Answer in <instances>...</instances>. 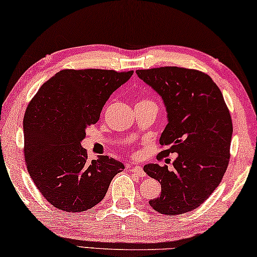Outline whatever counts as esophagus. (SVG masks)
Returning a JSON list of instances; mask_svg holds the SVG:
<instances>
[{"label": "esophagus", "mask_w": 257, "mask_h": 257, "mask_svg": "<svg viewBox=\"0 0 257 257\" xmlns=\"http://www.w3.org/2000/svg\"><path fill=\"white\" fill-rule=\"evenodd\" d=\"M128 167L131 168V171L133 172V173H136L137 175H138V177H142V178L146 177V173L144 172L142 166H138V165H137V166H132V165H130Z\"/></svg>", "instance_id": "1"}]
</instances>
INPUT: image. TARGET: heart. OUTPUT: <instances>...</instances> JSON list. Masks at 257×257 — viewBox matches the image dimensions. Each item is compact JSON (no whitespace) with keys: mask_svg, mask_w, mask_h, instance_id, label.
I'll use <instances>...</instances> for the list:
<instances>
[{"mask_svg":"<svg viewBox=\"0 0 257 257\" xmlns=\"http://www.w3.org/2000/svg\"><path fill=\"white\" fill-rule=\"evenodd\" d=\"M147 101L150 103V100H142V101H139V103H147Z\"/></svg>","mask_w":257,"mask_h":257,"instance_id":"obj_1","label":"heart"}]
</instances>
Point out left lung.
<instances>
[{
    "mask_svg": "<svg viewBox=\"0 0 257 257\" xmlns=\"http://www.w3.org/2000/svg\"><path fill=\"white\" fill-rule=\"evenodd\" d=\"M137 75L163 98L168 124L160 137L165 150L158 160L178 154L173 171L149 164L144 171L161 185L149 202L165 215H179L201 206L220 185L230 158L231 117L222 92L198 70L163 66L137 70Z\"/></svg>",
    "mask_w": 257,
    "mask_h": 257,
    "instance_id": "left-lung-1",
    "label": "left lung"
}]
</instances>
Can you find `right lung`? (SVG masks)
Wrapping results in <instances>:
<instances>
[{
  "label": "right lung",
  "instance_id": "add662e5",
  "mask_svg": "<svg viewBox=\"0 0 257 257\" xmlns=\"http://www.w3.org/2000/svg\"><path fill=\"white\" fill-rule=\"evenodd\" d=\"M133 71L65 69L47 80L28 105L23 119L24 157L42 195L64 212H84L99 203L120 161L87 160L80 146L87 126L99 120L112 93Z\"/></svg>",
  "mask_w": 257,
  "mask_h": 257
}]
</instances>
